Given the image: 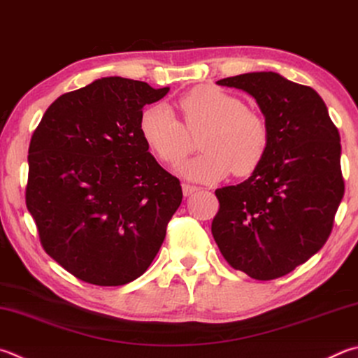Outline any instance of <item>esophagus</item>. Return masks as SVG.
Here are the masks:
<instances>
[{"label": "esophagus", "instance_id": "34e87169", "mask_svg": "<svg viewBox=\"0 0 358 358\" xmlns=\"http://www.w3.org/2000/svg\"><path fill=\"white\" fill-rule=\"evenodd\" d=\"M183 194L185 196L187 197V196H191V194H194L196 191H199V187L197 186H192V185H186V183H183Z\"/></svg>", "mask_w": 358, "mask_h": 358}]
</instances>
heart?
Here are the masks:
<instances>
[{"label":"heart","instance_id":"heart-1","mask_svg":"<svg viewBox=\"0 0 358 358\" xmlns=\"http://www.w3.org/2000/svg\"><path fill=\"white\" fill-rule=\"evenodd\" d=\"M181 122L164 103L147 106L139 117V133L155 157L177 164L192 152L194 139L203 153L178 167L187 180L211 183L227 177L250 175L269 147L264 117L222 89L200 86L178 100Z\"/></svg>","mask_w":358,"mask_h":358}]
</instances>
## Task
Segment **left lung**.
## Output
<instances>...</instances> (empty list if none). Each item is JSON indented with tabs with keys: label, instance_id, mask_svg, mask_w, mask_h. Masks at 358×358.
Instances as JSON below:
<instances>
[{
	"label": "left lung",
	"instance_id": "8db88e82",
	"mask_svg": "<svg viewBox=\"0 0 358 358\" xmlns=\"http://www.w3.org/2000/svg\"><path fill=\"white\" fill-rule=\"evenodd\" d=\"M257 100L269 147L243 183L216 189L211 233L231 268L274 280L326 244L344 196L341 144L316 90L274 71L224 78Z\"/></svg>",
	"mask_w": 358,
	"mask_h": 358
}]
</instances>
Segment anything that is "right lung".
<instances>
[{
	"instance_id": "obj_1",
	"label": "right lung",
	"mask_w": 358,
	"mask_h": 358,
	"mask_svg": "<svg viewBox=\"0 0 358 358\" xmlns=\"http://www.w3.org/2000/svg\"><path fill=\"white\" fill-rule=\"evenodd\" d=\"M169 87L109 76L61 95L31 138L26 206L43 250L71 275L120 287L147 271L183 199L139 133Z\"/></svg>"
}]
</instances>
